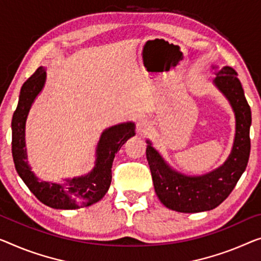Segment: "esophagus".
<instances>
[{
    "label": "esophagus",
    "mask_w": 261,
    "mask_h": 261,
    "mask_svg": "<svg viewBox=\"0 0 261 261\" xmlns=\"http://www.w3.org/2000/svg\"><path fill=\"white\" fill-rule=\"evenodd\" d=\"M151 129V124L147 119L141 118L137 122V131L139 135H146Z\"/></svg>",
    "instance_id": "obj_1"
}]
</instances>
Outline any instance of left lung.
<instances>
[{
    "mask_svg": "<svg viewBox=\"0 0 261 261\" xmlns=\"http://www.w3.org/2000/svg\"><path fill=\"white\" fill-rule=\"evenodd\" d=\"M211 69L216 75L213 85L228 100L236 117L234 139L226 161L210 172L189 176L170 166L146 139V158L155 194L166 207L177 212L197 213L216 208L234 189L250 158L252 116L242 83L231 67L219 69L211 65Z\"/></svg>",
    "mask_w": 261,
    "mask_h": 261,
    "instance_id": "1",
    "label": "left lung"
}]
</instances>
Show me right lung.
<instances>
[{
	"label": "right lung",
	"instance_id": "obj_1",
	"mask_svg": "<svg viewBox=\"0 0 261 261\" xmlns=\"http://www.w3.org/2000/svg\"><path fill=\"white\" fill-rule=\"evenodd\" d=\"M46 80L43 67L22 85L18 104L11 120L13 142L11 151L15 168L28 189L38 200L49 207L57 210H75L87 207L99 201L106 196L111 184V168L115 154L127 139L135 136V123L125 122L112 125L100 134L95 152V166L90 172L81 177L65 178L63 182L40 179L28 162L25 145V123L30 108L41 91Z\"/></svg>",
	"mask_w": 261,
	"mask_h": 261
}]
</instances>
